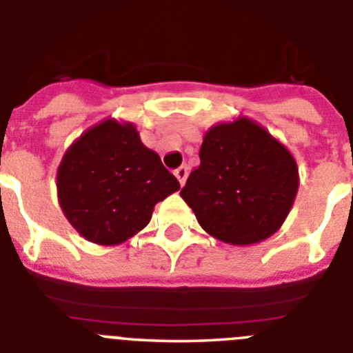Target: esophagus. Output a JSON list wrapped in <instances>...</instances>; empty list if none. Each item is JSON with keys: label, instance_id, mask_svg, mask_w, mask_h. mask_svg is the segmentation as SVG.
<instances>
[{"label": "esophagus", "instance_id": "esophagus-1", "mask_svg": "<svg viewBox=\"0 0 353 353\" xmlns=\"http://www.w3.org/2000/svg\"><path fill=\"white\" fill-rule=\"evenodd\" d=\"M173 173H174V176L179 179L180 185H183V183H185V180H187V174H189V170H187V166H180V168H176Z\"/></svg>", "mask_w": 353, "mask_h": 353}]
</instances>
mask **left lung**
Wrapping results in <instances>:
<instances>
[{
    "instance_id": "8db88e82",
    "label": "left lung",
    "mask_w": 353,
    "mask_h": 353,
    "mask_svg": "<svg viewBox=\"0 0 353 353\" xmlns=\"http://www.w3.org/2000/svg\"><path fill=\"white\" fill-rule=\"evenodd\" d=\"M199 159L180 196L210 236L247 247L282 228L299 189V170L266 128L243 115L216 122L203 137Z\"/></svg>"
}]
</instances>
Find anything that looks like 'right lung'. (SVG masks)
Wrapping results in <instances>:
<instances>
[{
	"mask_svg": "<svg viewBox=\"0 0 353 353\" xmlns=\"http://www.w3.org/2000/svg\"><path fill=\"white\" fill-rule=\"evenodd\" d=\"M57 199L82 238L115 247L150 222L154 206L180 189L137 125L108 117L83 131L64 152Z\"/></svg>",
	"mask_w": 353,
	"mask_h": 353,
	"instance_id": "add662e5",
	"label": "right lung"
}]
</instances>
